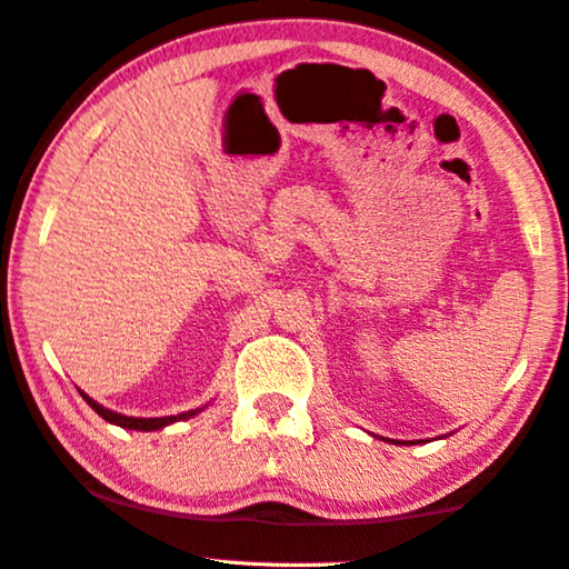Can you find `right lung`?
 Listing matches in <instances>:
<instances>
[{
	"mask_svg": "<svg viewBox=\"0 0 569 569\" xmlns=\"http://www.w3.org/2000/svg\"><path fill=\"white\" fill-rule=\"evenodd\" d=\"M82 393V391H80ZM82 399L90 403V407L100 413V417L104 419V421H110V423H118V427H122V429H134V431H156V429H162V427H168V423H176V421H182V419H190V417H196L198 411H203V409H192V411H182V413H178V417H156V419H140V417H124V413H118V411H110V409H104L102 403H98L94 399H90L88 393H82Z\"/></svg>",
	"mask_w": 569,
	"mask_h": 569,
	"instance_id": "obj_1",
	"label": "right lung"
}]
</instances>
